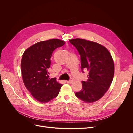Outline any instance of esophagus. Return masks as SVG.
<instances>
[{
  "mask_svg": "<svg viewBox=\"0 0 133 133\" xmlns=\"http://www.w3.org/2000/svg\"><path fill=\"white\" fill-rule=\"evenodd\" d=\"M72 82H73V80H72L67 81V83H72Z\"/></svg>",
  "mask_w": 133,
  "mask_h": 133,
  "instance_id": "34e87169",
  "label": "esophagus"
}]
</instances>
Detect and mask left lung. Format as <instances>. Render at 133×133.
Masks as SVG:
<instances>
[{
	"mask_svg": "<svg viewBox=\"0 0 133 133\" xmlns=\"http://www.w3.org/2000/svg\"><path fill=\"white\" fill-rule=\"evenodd\" d=\"M69 41L78 51L81 68L89 72L86 81H82V88L75 93L81 100L92 103L99 100L109 89L114 74V64L111 54L106 47L95 42L82 39Z\"/></svg>",
	"mask_w": 133,
	"mask_h": 133,
	"instance_id": "left-lung-1",
	"label": "left lung"
}]
</instances>
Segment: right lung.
I'll return each mask as SVG.
<instances>
[{
	"instance_id": "obj_1",
	"label": "right lung",
	"mask_w": 133,
	"mask_h": 133,
	"mask_svg": "<svg viewBox=\"0 0 133 133\" xmlns=\"http://www.w3.org/2000/svg\"><path fill=\"white\" fill-rule=\"evenodd\" d=\"M64 44V41L57 39L40 41L27 48L23 55L21 69L24 85L40 102H49L59 94L62 84L55 78H50L48 69L53 52Z\"/></svg>"
}]
</instances>
